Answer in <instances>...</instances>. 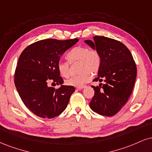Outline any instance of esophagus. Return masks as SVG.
Instances as JSON below:
<instances>
[{
	"label": "esophagus",
	"instance_id": "esophagus-1",
	"mask_svg": "<svg viewBox=\"0 0 152 152\" xmlns=\"http://www.w3.org/2000/svg\"><path fill=\"white\" fill-rule=\"evenodd\" d=\"M84 88H85V86H81V87H77L76 88V89L77 90H81V89H83Z\"/></svg>",
	"mask_w": 152,
	"mask_h": 152
}]
</instances>
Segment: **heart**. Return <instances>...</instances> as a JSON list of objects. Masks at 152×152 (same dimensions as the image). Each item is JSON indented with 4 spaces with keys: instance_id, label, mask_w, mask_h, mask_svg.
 <instances>
[{
    "instance_id": "obj_1",
    "label": "heart",
    "mask_w": 152,
    "mask_h": 152,
    "mask_svg": "<svg viewBox=\"0 0 152 152\" xmlns=\"http://www.w3.org/2000/svg\"><path fill=\"white\" fill-rule=\"evenodd\" d=\"M67 58L70 62L79 61L78 71L81 74L71 76L66 81L68 86L74 87L83 86L91 80V75L97 74L100 67L101 59L96 50L91 49L87 47H77L73 49L67 54ZM59 74L63 77H68L70 74L69 64L66 61H60L57 64Z\"/></svg>"
}]
</instances>
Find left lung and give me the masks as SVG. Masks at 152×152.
<instances>
[{
  "label": "left lung",
  "mask_w": 152,
  "mask_h": 152,
  "mask_svg": "<svg viewBox=\"0 0 152 152\" xmlns=\"http://www.w3.org/2000/svg\"><path fill=\"white\" fill-rule=\"evenodd\" d=\"M85 43L99 54L101 59L97 78L94 81H104L94 86V96L91 109L100 115L113 116L127 103L132 92L137 68L132 55L120 42L103 36L94 37V41Z\"/></svg>",
  "instance_id": "8db88e82"
}]
</instances>
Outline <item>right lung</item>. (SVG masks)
Instances as JSON below:
<instances>
[{
    "instance_id": "right-lung-1",
    "label": "right lung",
    "mask_w": 152,
    "mask_h": 152,
    "mask_svg": "<svg viewBox=\"0 0 152 152\" xmlns=\"http://www.w3.org/2000/svg\"><path fill=\"white\" fill-rule=\"evenodd\" d=\"M78 40H40L21 53L15 69V85L23 103L37 116L53 118L68 105L75 88L63 85L57 64L64 53ZM49 80L60 85V88L49 87Z\"/></svg>"
}]
</instances>
